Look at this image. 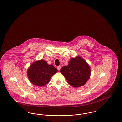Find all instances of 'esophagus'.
Wrapping results in <instances>:
<instances>
[{
  "instance_id": "34e87169",
  "label": "esophagus",
  "mask_w": 122,
  "mask_h": 122,
  "mask_svg": "<svg viewBox=\"0 0 122 122\" xmlns=\"http://www.w3.org/2000/svg\"><path fill=\"white\" fill-rule=\"evenodd\" d=\"M57 68L58 70H60V69H61V66H57Z\"/></svg>"
}]
</instances>
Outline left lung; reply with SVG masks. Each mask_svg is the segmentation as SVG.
I'll use <instances>...</instances> for the list:
<instances>
[{"label": "left lung", "instance_id": "left-lung-1", "mask_svg": "<svg viewBox=\"0 0 122 122\" xmlns=\"http://www.w3.org/2000/svg\"><path fill=\"white\" fill-rule=\"evenodd\" d=\"M68 81V83L74 87L84 85L91 75V69L87 63L81 57L71 58L69 64L60 70Z\"/></svg>", "mask_w": 122, "mask_h": 122}]
</instances>
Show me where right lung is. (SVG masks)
<instances>
[{
  "instance_id": "obj_1",
  "label": "right lung",
  "mask_w": 122,
  "mask_h": 122,
  "mask_svg": "<svg viewBox=\"0 0 122 122\" xmlns=\"http://www.w3.org/2000/svg\"><path fill=\"white\" fill-rule=\"evenodd\" d=\"M58 70L52 64L49 65L46 61L40 60L36 61L29 67L27 76L33 85L39 86L46 85Z\"/></svg>"
}]
</instances>
